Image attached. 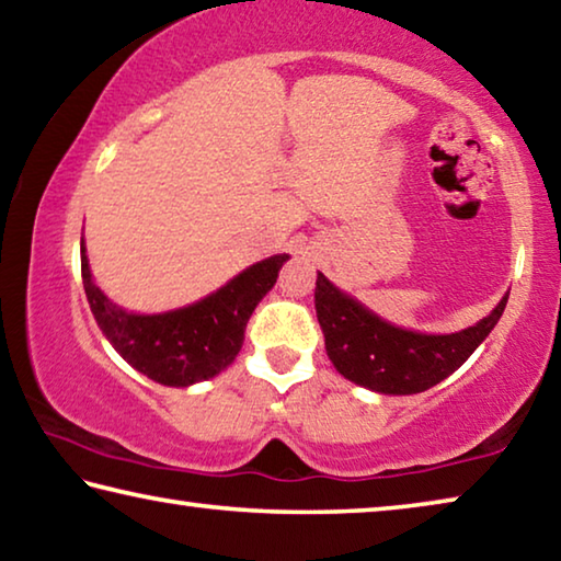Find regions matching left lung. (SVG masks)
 Returning <instances> with one entry per match:
<instances>
[{"label":"left lung","instance_id":"obj_1","mask_svg":"<svg viewBox=\"0 0 561 561\" xmlns=\"http://www.w3.org/2000/svg\"><path fill=\"white\" fill-rule=\"evenodd\" d=\"M510 291L478 324L453 334L396 327L317 274L314 307L327 354L351 383L383 396H413L440 383L472 356L507 307Z\"/></svg>","mask_w":561,"mask_h":561}]
</instances>
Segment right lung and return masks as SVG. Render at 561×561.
I'll use <instances>...</instances> for the list:
<instances>
[{
	"label": "right lung",
	"instance_id": "obj_1",
	"mask_svg": "<svg viewBox=\"0 0 561 561\" xmlns=\"http://www.w3.org/2000/svg\"><path fill=\"white\" fill-rule=\"evenodd\" d=\"M287 260L289 254H272L193 304L160 314H136L111 301L93 282L81 237L83 289L103 336L138 374L173 388L210 381L232 364L242 348L247 321Z\"/></svg>",
	"mask_w": 561,
	"mask_h": 561
}]
</instances>
